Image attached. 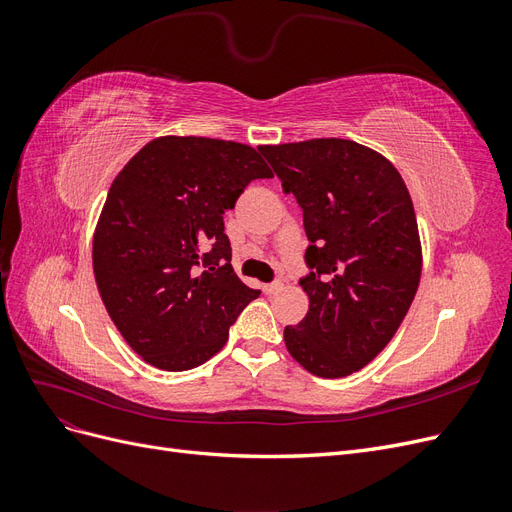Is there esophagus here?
Returning a JSON list of instances; mask_svg holds the SVG:
<instances>
[{"label": "esophagus", "instance_id": "obj_1", "mask_svg": "<svg viewBox=\"0 0 512 512\" xmlns=\"http://www.w3.org/2000/svg\"><path fill=\"white\" fill-rule=\"evenodd\" d=\"M280 290H282V282H271V284L262 286V292H265V294H275V292H280Z\"/></svg>", "mask_w": 512, "mask_h": 512}]
</instances>
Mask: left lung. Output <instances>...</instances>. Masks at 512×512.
Here are the masks:
<instances>
[{
	"label": "left lung",
	"mask_w": 512,
	"mask_h": 512,
	"mask_svg": "<svg viewBox=\"0 0 512 512\" xmlns=\"http://www.w3.org/2000/svg\"><path fill=\"white\" fill-rule=\"evenodd\" d=\"M303 209L305 318L284 329L309 374L344 378L384 350L421 280L412 198L397 168L346 138L258 147Z\"/></svg>",
	"instance_id": "left-lung-1"
}]
</instances>
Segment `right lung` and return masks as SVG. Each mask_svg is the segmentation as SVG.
Listing matches in <instances>:
<instances>
[{
	"label": "right lung",
	"instance_id": "obj_1",
	"mask_svg": "<svg viewBox=\"0 0 512 512\" xmlns=\"http://www.w3.org/2000/svg\"><path fill=\"white\" fill-rule=\"evenodd\" d=\"M269 177L256 149L203 136L156 138L115 177L94 275L108 316L149 365H203L260 294L232 271L224 213L247 183Z\"/></svg>",
	"mask_w": 512,
	"mask_h": 512
}]
</instances>
